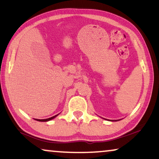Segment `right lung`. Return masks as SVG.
Instances as JSON below:
<instances>
[{"mask_svg":"<svg viewBox=\"0 0 159 159\" xmlns=\"http://www.w3.org/2000/svg\"><path fill=\"white\" fill-rule=\"evenodd\" d=\"M56 116H57V115H56V116H52V117H51V118H48V119H36V120H37V121H50V120H51V119H54Z\"/></svg>","mask_w":159,"mask_h":159,"instance_id":"obj_1","label":"right lung"}]
</instances>
